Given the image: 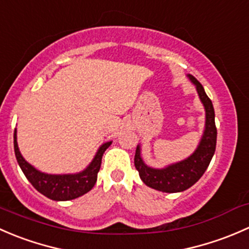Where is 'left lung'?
Returning a JSON list of instances; mask_svg holds the SVG:
<instances>
[{
	"mask_svg": "<svg viewBox=\"0 0 249 249\" xmlns=\"http://www.w3.org/2000/svg\"><path fill=\"white\" fill-rule=\"evenodd\" d=\"M188 78L198 91L202 106L205 107V129L196 150L186 160L170 164L162 169H155L146 165L142 158V148L137 146L134 165L139 176L146 186L165 193H178L188 189L204 175L216 151L217 128L214 124V109L211 99L205 93L204 87L193 75Z\"/></svg>",
	"mask_w": 249,
	"mask_h": 249,
	"instance_id": "obj_1",
	"label": "left lung"
}]
</instances>
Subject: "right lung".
I'll list each match as a JSON object with an SVG mask.
<instances>
[{
    "label": "right lung",
    "instance_id": "obj_1",
    "mask_svg": "<svg viewBox=\"0 0 249 249\" xmlns=\"http://www.w3.org/2000/svg\"><path fill=\"white\" fill-rule=\"evenodd\" d=\"M110 145L111 142H107L98 148L96 156L85 170L76 174L51 175L37 170L35 166L25 160L18 147L17 129L14 130V152L22 173L39 193L56 201H66L79 198L93 188L97 181V174L101 169L103 153Z\"/></svg>",
    "mask_w": 249,
    "mask_h": 249
}]
</instances>
